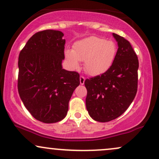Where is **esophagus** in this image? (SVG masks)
<instances>
[{"label": "esophagus", "mask_w": 159, "mask_h": 159, "mask_svg": "<svg viewBox=\"0 0 159 159\" xmlns=\"http://www.w3.org/2000/svg\"><path fill=\"white\" fill-rule=\"evenodd\" d=\"M84 81H85V78L84 77V76H81V77H80V84H81V85H83L84 84Z\"/></svg>", "instance_id": "obj_1"}]
</instances>
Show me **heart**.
<instances>
[{"label": "heart", "instance_id": "obj_1", "mask_svg": "<svg viewBox=\"0 0 159 159\" xmlns=\"http://www.w3.org/2000/svg\"><path fill=\"white\" fill-rule=\"evenodd\" d=\"M116 53L117 46L114 41L92 36L76 41L72 50H65L64 55L72 68H78L80 61H84L87 73L97 76L111 68Z\"/></svg>", "mask_w": 159, "mask_h": 159}]
</instances>
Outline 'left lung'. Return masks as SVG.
Segmentation results:
<instances>
[{"label": "left lung", "mask_w": 159, "mask_h": 159, "mask_svg": "<svg viewBox=\"0 0 159 159\" xmlns=\"http://www.w3.org/2000/svg\"><path fill=\"white\" fill-rule=\"evenodd\" d=\"M112 34L118 45L114 63L104 74L84 81L87 110L92 119L101 123L123 114L138 90V57L128 40Z\"/></svg>", "instance_id": "8db88e82"}]
</instances>
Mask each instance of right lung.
Returning <instances> with one entry per match:
<instances>
[{
	"label": "right lung",
	"mask_w": 159,
	"mask_h": 159,
	"mask_svg": "<svg viewBox=\"0 0 159 159\" xmlns=\"http://www.w3.org/2000/svg\"><path fill=\"white\" fill-rule=\"evenodd\" d=\"M59 30H45L29 39L19 57L18 90L27 110L45 123L61 121L80 84L79 74L63 69L66 40Z\"/></svg>",
	"instance_id": "obj_1"
}]
</instances>
